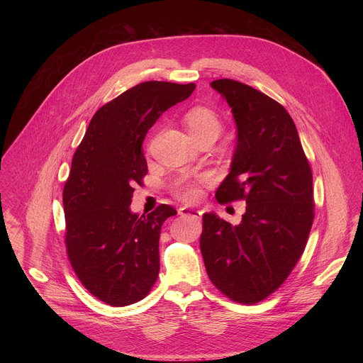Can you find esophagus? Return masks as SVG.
Listing matches in <instances>:
<instances>
[{
  "mask_svg": "<svg viewBox=\"0 0 363 363\" xmlns=\"http://www.w3.org/2000/svg\"><path fill=\"white\" fill-rule=\"evenodd\" d=\"M179 214L181 216H191L194 218H201V211L199 210H195V208H189V206H182V208H179Z\"/></svg>",
  "mask_w": 363,
  "mask_h": 363,
  "instance_id": "34e87169",
  "label": "esophagus"
}]
</instances>
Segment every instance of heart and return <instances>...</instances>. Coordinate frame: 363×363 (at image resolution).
I'll return each instance as SVG.
<instances>
[{
	"instance_id": "heart-1",
	"label": "heart",
	"mask_w": 363,
	"mask_h": 363,
	"mask_svg": "<svg viewBox=\"0 0 363 363\" xmlns=\"http://www.w3.org/2000/svg\"><path fill=\"white\" fill-rule=\"evenodd\" d=\"M185 123L189 133L198 140L201 138L214 136L221 132V121L217 113L205 106H194L185 113ZM177 194L185 201H194L198 198L196 181H179L177 185Z\"/></svg>"
}]
</instances>
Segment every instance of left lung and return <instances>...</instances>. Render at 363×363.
Here are the masks:
<instances>
[{"mask_svg":"<svg viewBox=\"0 0 363 363\" xmlns=\"http://www.w3.org/2000/svg\"><path fill=\"white\" fill-rule=\"evenodd\" d=\"M211 86L237 125L231 171L216 196L247 206L238 225L203 214L199 247L213 284L233 301L254 304L274 293L300 260L315 220L313 175L279 101L231 79Z\"/></svg>","mask_w":363,"mask_h":363,"instance_id":"1","label":"left lung"}]
</instances>
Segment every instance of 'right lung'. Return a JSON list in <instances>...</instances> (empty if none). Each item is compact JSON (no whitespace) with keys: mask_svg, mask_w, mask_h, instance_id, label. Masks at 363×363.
Masks as SVG:
<instances>
[{"mask_svg":"<svg viewBox=\"0 0 363 363\" xmlns=\"http://www.w3.org/2000/svg\"><path fill=\"white\" fill-rule=\"evenodd\" d=\"M194 89L152 80L123 91L94 113L73 155L63 189L66 250L80 283L100 301L129 306L158 279L161 227L177 211L161 203L139 217L129 205L147 174V130Z\"/></svg>","mask_w":363,"mask_h":363,"instance_id":"1","label":"right lung"}]
</instances>
